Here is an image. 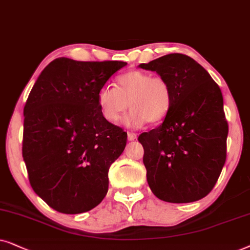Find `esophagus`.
Instances as JSON below:
<instances>
[{
	"instance_id": "34e87169",
	"label": "esophagus",
	"mask_w": 250,
	"mask_h": 250,
	"mask_svg": "<svg viewBox=\"0 0 250 250\" xmlns=\"http://www.w3.org/2000/svg\"><path fill=\"white\" fill-rule=\"evenodd\" d=\"M136 138H137V135H136L135 132H128V139H129V141H135Z\"/></svg>"
}]
</instances>
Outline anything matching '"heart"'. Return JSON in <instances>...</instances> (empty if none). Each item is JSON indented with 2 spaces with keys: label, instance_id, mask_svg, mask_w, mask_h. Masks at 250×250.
I'll return each instance as SVG.
<instances>
[{
  "label": "heart",
  "instance_id": "1",
  "mask_svg": "<svg viewBox=\"0 0 250 250\" xmlns=\"http://www.w3.org/2000/svg\"><path fill=\"white\" fill-rule=\"evenodd\" d=\"M97 103L103 118L113 125L121 121L129 105L131 112L125 123L139 128L145 122L154 125L166 119L172 105V90L165 78L131 69L116 78L115 88L99 89Z\"/></svg>",
  "mask_w": 250,
  "mask_h": 250
}]
</instances>
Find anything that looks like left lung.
<instances>
[{"instance_id":"1","label":"left lung","mask_w":250,"mask_h":250,"mask_svg":"<svg viewBox=\"0 0 250 250\" xmlns=\"http://www.w3.org/2000/svg\"><path fill=\"white\" fill-rule=\"evenodd\" d=\"M139 67L158 73L172 90L165 121L138 137L149 188L172 204L200 200L214 188L226 160L229 125L221 89L200 64L183 53Z\"/></svg>"}]
</instances>
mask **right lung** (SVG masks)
Instances as JSON below:
<instances>
[{
	"instance_id": "add662e5",
	"label": "right lung",
	"mask_w": 250,
	"mask_h": 250,
	"mask_svg": "<svg viewBox=\"0 0 250 250\" xmlns=\"http://www.w3.org/2000/svg\"><path fill=\"white\" fill-rule=\"evenodd\" d=\"M125 65L61 57L29 92L22 158L32 188L55 210H91L108 191L109 167L125 149L127 132L103 118L97 94Z\"/></svg>"
}]
</instances>
